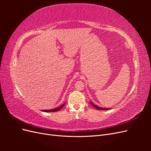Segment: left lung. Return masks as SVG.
<instances>
[{
    "mask_svg": "<svg viewBox=\"0 0 151 151\" xmlns=\"http://www.w3.org/2000/svg\"><path fill=\"white\" fill-rule=\"evenodd\" d=\"M90 103H91V104L93 106H94L95 108H96V109H100V110H108V109H110V108H101V107H99V106H96V105H95L93 102H91V101H90Z\"/></svg>",
    "mask_w": 151,
    "mask_h": 151,
    "instance_id": "8db88e82",
    "label": "left lung"
}]
</instances>
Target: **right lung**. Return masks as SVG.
Wrapping results in <instances>:
<instances>
[{
  "label": "right lung",
  "instance_id": "add662e5",
  "mask_svg": "<svg viewBox=\"0 0 151 151\" xmlns=\"http://www.w3.org/2000/svg\"><path fill=\"white\" fill-rule=\"evenodd\" d=\"M65 104V103L62 104L61 106H60L59 107H57V108H55L54 109H44V110H42V111H45V112H53V111H59L60 110V109H62L63 106H64V105Z\"/></svg>",
  "mask_w": 151,
  "mask_h": 151
}]
</instances>
